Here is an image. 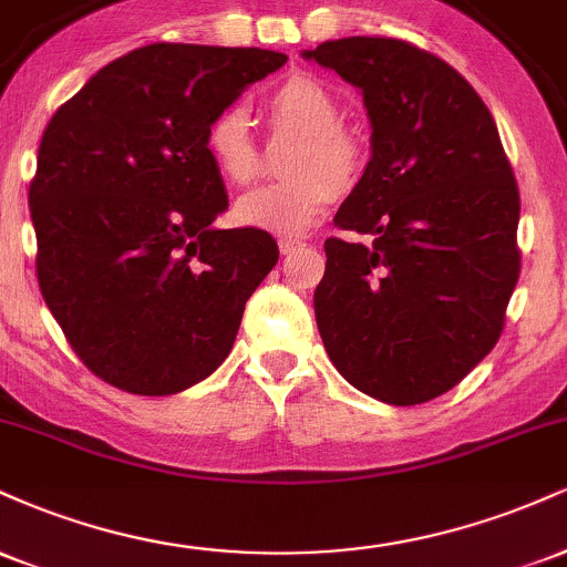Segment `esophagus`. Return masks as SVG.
<instances>
[{"label": "esophagus", "instance_id": "obj_1", "mask_svg": "<svg viewBox=\"0 0 567 567\" xmlns=\"http://www.w3.org/2000/svg\"><path fill=\"white\" fill-rule=\"evenodd\" d=\"M301 247H303L301 239H292V237H282V239H279V252H282V256H288V252L301 250Z\"/></svg>", "mask_w": 567, "mask_h": 567}]
</instances>
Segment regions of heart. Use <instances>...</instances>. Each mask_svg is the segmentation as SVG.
Masks as SVG:
<instances>
[{"label": "heart", "mask_w": 567, "mask_h": 567, "mask_svg": "<svg viewBox=\"0 0 567 567\" xmlns=\"http://www.w3.org/2000/svg\"><path fill=\"white\" fill-rule=\"evenodd\" d=\"M277 127L298 133L288 159L290 178L243 194L237 218L245 226L271 234H301L320 218L365 165V146L341 122L336 95L315 76H290L266 101ZM205 148L216 171L231 184L245 186L261 173V152L252 138L250 116L243 103H229L205 130Z\"/></svg>", "instance_id": "obj_1"}]
</instances>
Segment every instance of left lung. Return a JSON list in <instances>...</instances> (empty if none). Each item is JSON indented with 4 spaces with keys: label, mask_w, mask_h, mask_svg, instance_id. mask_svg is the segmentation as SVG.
I'll list each match as a JSON object with an SVG mask.
<instances>
[{
    "label": "left lung",
    "mask_w": 567,
    "mask_h": 567,
    "mask_svg": "<svg viewBox=\"0 0 567 567\" xmlns=\"http://www.w3.org/2000/svg\"><path fill=\"white\" fill-rule=\"evenodd\" d=\"M306 61L354 84L370 162L330 237L315 315L330 362L386 405L445 394L496 347L519 277L517 181L483 97L402 39L343 37Z\"/></svg>",
    "instance_id": "left-lung-1"
}]
</instances>
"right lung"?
Returning <instances> with one entry per match:
<instances>
[{
    "instance_id": "obj_1",
    "label": "right lung",
    "mask_w": 567,
    "mask_h": 567,
    "mask_svg": "<svg viewBox=\"0 0 567 567\" xmlns=\"http://www.w3.org/2000/svg\"><path fill=\"white\" fill-rule=\"evenodd\" d=\"M285 61L146 44L90 76L44 127L29 188L39 290L97 379L178 394L229 357L279 250L264 229L213 226L229 197L205 130Z\"/></svg>"
}]
</instances>
